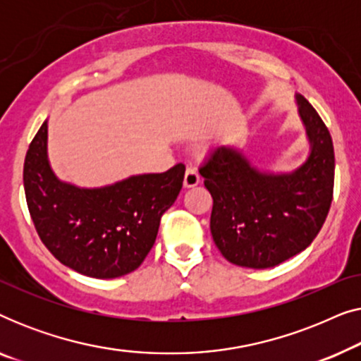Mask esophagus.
I'll use <instances>...</instances> for the list:
<instances>
[{"instance_id": "1", "label": "esophagus", "mask_w": 361, "mask_h": 361, "mask_svg": "<svg viewBox=\"0 0 361 361\" xmlns=\"http://www.w3.org/2000/svg\"><path fill=\"white\" fill-rule=\"evenodd\" d=\"M200 182V176L194 167H187L185 176H184V187L190 189V187H195Z\"/></svg>"}]
</instances>
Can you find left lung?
Masks as SVG:
<instances>
[{"mask_svg":"<svg viewBox=\"0 0 361 361\" xmlns=\"http://www.w3.org/2000/svg\"><path fill=\"white\" fill-rule=\"evenodd\" d=\"M309 156L289 172L259 169L238 147L219 145L200 176L214 199L210 231L220 253L241 268H274L312 243L334 194L332 137L319 113L295 93Z\"/></svg>","mask_w":361,"mask_h":361,"instance_id":"8db88e82","label":"left lung"}]
</instances>
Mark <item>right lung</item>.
Returning a JSON list of instances; mask_svg holds the SVG:
<instances>
[{
	"mask_svg": "<svg viewBox=\"0 0 361 361\" xmlns=\"http://www.w3.org/2000/svg\"><path fill=\"white\" fill-rule=\"evenodd\" d=\"M47 120L24 159V192L42 243L62 264L88 278L135 271L154 245L161 216L182 189L185 166L136 174L102 187L61 180L47 154Z\"/></svg>",
	"mask_w": 361,
	"mask_h": 361,
	"instance_id": "right-lung-1",
	"label": "right lung"
}]
</instances>
